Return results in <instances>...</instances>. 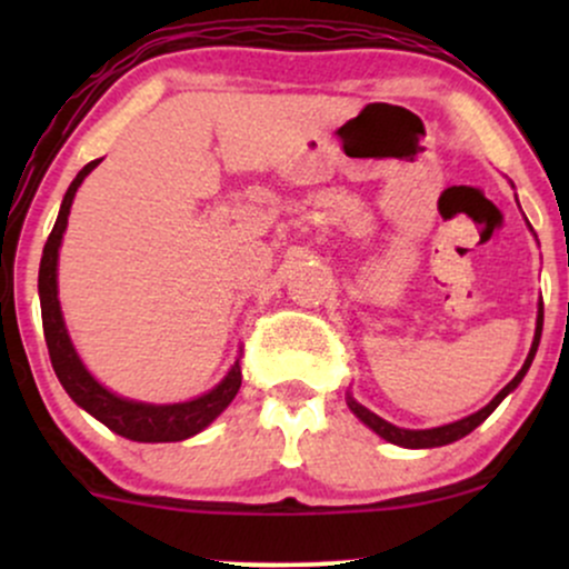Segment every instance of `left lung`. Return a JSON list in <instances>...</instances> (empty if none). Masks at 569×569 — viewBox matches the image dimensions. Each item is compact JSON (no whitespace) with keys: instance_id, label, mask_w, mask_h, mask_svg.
Segmentation results:
<instances>
[{"instance_id":"obj_1","label":"left lung","mask_w":569,"mask_h":569,"mask_svg":"<svg viewBox=\"0 0 569 569\" xmlns=\"http://www.w3.org/2000/svg\"><path fill=\"white\" fill-rule=\"evenodd\" d=\"M540 331H543V302H538V321H535V339H532V348H530V352H527V361H525V367L519 369V375H516L513 380L508 382L506 388H502L500 393L495 396L492 401H489L485 409L473 411V415L462 417V420L449 422V426L426 428V430L398 428V426H393V422L382 420V417H380V415H375V411H369L367 407H361V403H358L356 398H352V396H348V407H350L352 415H356L358 420L363 422V426L375 430V433L380 436V439L390 441V443H396V447H403V449H433V447H447V443H452V441H457V439H462V436L471 433L473 428H479L481 422H485L487 417L492 415V411L500 407L502 398H506L508 393H513V390L519 388V382L525 380L527 369L532 367L535 352H538V345H540Z\"/></svg>"}]
</instances>
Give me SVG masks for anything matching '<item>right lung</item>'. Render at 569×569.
Instances as JSON below:
<instances>
[{"label": "right lung", "mask_w": 569, "mask_h": 569, "mask_svg": "<svg viewBox=\"0 0 569 569\" xmlns=\"http://www.w3.org/2000/svg\"><path fill=\"white\" fill-rule=\"evenodd\" d=\"M101 160L88 162L77 179L71 181L67 194H63L61 211H58L56 227L50 232L48 243H44L42 262H39V305H42V326H44V342H48L50 361H53L56 377L61 380L71 401L77 407L93 415L98 422H103L117 436L141 443H160V441H184L189 436L200 433L211 426L213 420L232 403L238 396L240 382V361H234L224 380L213 385L208 393L189 401L179 403H147L133 401V398L117 396L107 385H101L90 375L82 358L77 356L74 342H71L67 323H63L61 302H58V248H61L63 232L69 224L71 202L80 184Z\"/></svg>", "instance_id": "add662e5"}]
</instances>
